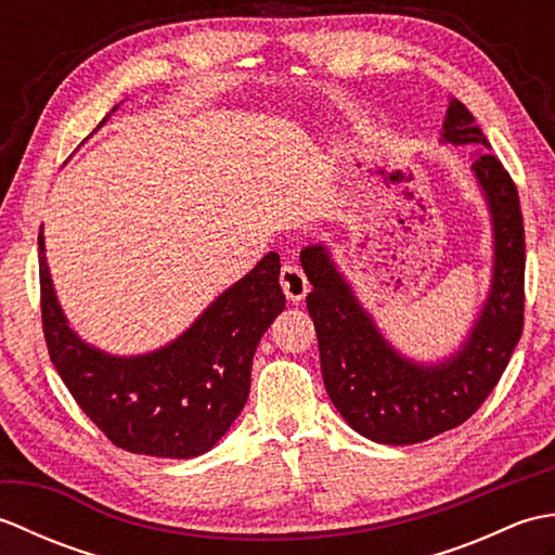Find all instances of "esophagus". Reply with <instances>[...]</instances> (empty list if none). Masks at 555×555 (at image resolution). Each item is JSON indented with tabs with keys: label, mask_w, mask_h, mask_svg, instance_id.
I'll use <instances>...</instances> for the list:
<instances>
[{
	"label": "esophagus",
	"mask_w": 555,
	"mask_h": 555,
	"mask_svg": "<svg viewBox=\"0 0 555 555\" xmlns=\"http://www.w3.org/2000/svg\"><path fill=\"white\" fill-rule=\"evenodd\" d=\"M281 288H284L286 298L291 302H300V300H305V296H308L310 281L298 264L288 262V264H284V269H281Z\"/></svg>",
	"instance_id": "esophagus-1"
}]
</instances>
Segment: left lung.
<instances>
[{
  "label": "left lung",
  "mask_w": 555,
  "mask_h": 555,
  "mask_svg": "<svg viewBox=\"0 0 555 555\" xmlns=\"http://www.w3.org/2000/svg\"><path fill=\"white\" fill-rule=\"evenodd\" d=\"M441 143L475 145L473 176L485 197L493 264L487 300L463 344L436 362L403 356L340 274L328 245H308V312L320 340L326 393L352 429L386 446L422 443L463 424L508 367L525 317V229L517 188L489 155V140L463 102H448Z\"/></svg>",
  "instance_id": "8db88e82"
}]
</instances>
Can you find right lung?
Wrapping results in <instances>:
<instances>
[{"label":"right lung","instance_id":"right-lung-1","mask_svg":"<svg viewBox=\"0 0 555 555\" xmlns=\"http://www.w3.org/2000/svg\"><path fill=\"white\" fill-rule=\"evenodd\" d=\"M38 245L44 340L80 410L131 453L188 460L215 448L250 393L259 338L286 308L279 255L259 259L171 344L112 356L70 328L47 267L42 231Z\"/></svg>","mask_w":555,"mask_h":555}]
</instances>
